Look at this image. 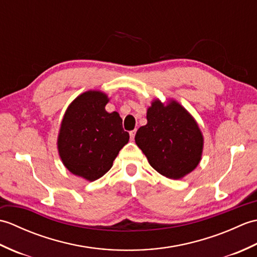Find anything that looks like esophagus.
Segmentation results:
<instances>
[{
    "label": "esophagus",
    "mask_w": 257,
    "mask_h": 257,
    "mask_svg": "<svg viewBox=\"0 0 257 257\" xmlns=\"http://www.w3.org/2000/svg\"><path fill=\"white\" fill-rule=\"evenodd\" d=\"M136 133H137V129H134V130H132V132L129 133V135H130V138H132V140H134L135 136H136Z\"/></svg>",
    "instance_id": "obj_1"
}]
</instances>
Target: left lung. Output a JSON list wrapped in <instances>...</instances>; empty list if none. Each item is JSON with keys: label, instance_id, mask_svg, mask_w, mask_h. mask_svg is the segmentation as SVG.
I'll use <instances>...</instances> for the list:
<instances>
[{"label": "left lung", "instance_id": "1", "mask_svg": "<svg viewBox=\"0 0 257 257\" xmlns=\"http://www.w3.org/2000/svg\"><path fill=\"white\" fill-rule=\"evenodd\" d=\"M147 122L136 134V144L150 166L169 179H181L199 165L203 136L194 118L176 100L156 99L147 110Z\"/></svg>", "mask_w": 257, "mask_h": 257}]
</instances>
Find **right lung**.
<instances>
[{"label": "right lung", "instance_id": "1", "mask_svg": "<svg viewBox=\"0 0 257 257\" xmlns=\"http://www.w3.org/2000/svg\"><path fill=\"white\" fill-rule=\"evenodd\" d=\"M106 94L89 90L68 106L59 129L57 148L68 170L88 181L110 170L119 151L128 144L119 113L107 112Z\"/></svg>", "mask_w": 257, "mask_h": 257}]
</instances>
